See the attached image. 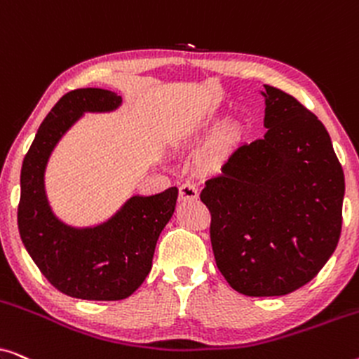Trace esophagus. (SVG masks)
Here are the masks:
<instances>
[{
    "mask_svg": "<svg viewBox=\"0 0 359 359\" xmlns=\"http://www.w3.org/2000/svg\"><path fill=\"white\" fill-rule=\"evenodd\" d=\"M198 188L193 183H183L180 186V199L181 201H191V199H198Z\"/></svg>",
    "mask_w": 359,
    "mask_h": 359,
    "instance_id": "34e87169",
    "label": "esophagus"
}]
</instances>
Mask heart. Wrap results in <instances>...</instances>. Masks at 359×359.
Instances as JSON below:
<instances>
[{
    "instance_id": "b5f03b06",
    "label": "heart",
    "mask_w": 359,
    "mask_h": 359,
    "mask_svg": "<svg viewBox=\"0 0 359 359\" xmlns=\"http://www.w3.org/2000/svg\"><path fill=\"white\" fill-rule=\"evenodd\" d=\"M220 154H222V150H220V147H219V149H217V150H215V151H214V154H212V160H217V158H219V156H220Z\"/></svg>"
}]
</instances>
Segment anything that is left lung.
I'll use <instances>...</instances> for the list:
<instances>
[{
  "mask_svg": "<svg viewBox=\"0 0 359 359\" xmlns=\"http://www.w3.org/2000/svg\"><path fill=\"white\" fill-rule=\"evenodd\" d=\"M266 134L205 181L219 271L245 296H284L318 274L341 233L345 176L330 135L296 97L264 85Z\"/></svg>",
  "mask_w": 359,
  "mask_h": 359,
  "instance_id": "8db88e82",
  "label": "left lung"
}]
</instances>
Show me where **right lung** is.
Returning <instances> with one entry per match:
<instances>
[{
    "instance_id": "add662e5",
    "label": "right lung",
    "mask_w": 359,
    "mask_h": 359,
    "mask_svg": "<svg viewBox=\"0 0 359 359\" xmlns=\"http://www.w3.org/2000/svg\"><path fill=\"white\" fill-rule=\"evenodd\" d=\"M119 104L121 96L100 88L67 93L39 127L21 168L18 229L24 247L53 287L86 301H121L137 291L178 199L175 186L147 198L134 196L93 229H72L52 214L43 171L53 147L85 111H112Z\"/></svg>"
}]
</instances>
